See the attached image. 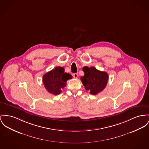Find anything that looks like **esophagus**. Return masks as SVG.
<instances>
[{
	"label": "esophagus",
	"instance_id": "obj_1",
	"mask_svg": "<svg viewBox=\"0 0 149 149\" xmlns=\"http://www.w3.org/2000/svg\"><path fill=\"white\" fill-rule=\"evenodd\" d=\"M73 77L74 78V79H77V77H78V74L77 73H74L73 74Z\"/></svg>",
	"mask_w": 149,
	"mask_h": 149
}]
</instances>
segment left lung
Masks as SVG:
<instances>
[{
    "instance_id": "obj_1",
    "label": "left lung",
    "mask_w": 149,
    "mask_h": 149,
    "mask_svg": "<svg viewBox=\"0 0 149 149\" xmlns=\"http://www.w3.org/2000/svg\"><path fill=\"white\" fill-rule=\"evenodd\" d=\"M82 70L85 74L81 77V80L85 89L89 90L90 94L96 95L104 90L109 80L107 73L97 70L94 67H84Z\"/></svg>"
}]
</instances>
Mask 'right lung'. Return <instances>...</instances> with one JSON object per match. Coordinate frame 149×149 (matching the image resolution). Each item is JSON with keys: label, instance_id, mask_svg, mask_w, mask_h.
Returning a JSON list of instances; mask_svg holds the SVG:
<instances>
[{"label": "right lung", "instance_id": "add662e5", "mask_svg": "<svg viewBox=\"0 0 149 149\" xmlns=\"http://www.w3.org/2000/svg\"><path fill=\"white\" fill-rule=\"evenodd\" d=\"M72 76L66 72L64 68L57 67L55 69L45 74L43 76V83L49 93L56 95L59 94L67 84V81L71 79Z\"/></svg>", "mask_w": 149, "mask_h": 149}]
</instances>
